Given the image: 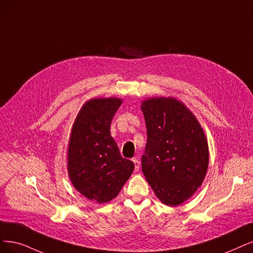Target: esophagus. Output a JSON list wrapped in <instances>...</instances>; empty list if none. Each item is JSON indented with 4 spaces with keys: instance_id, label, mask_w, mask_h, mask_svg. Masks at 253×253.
Masks as SVG:
<instances>
[{
    "instance_id": "esophagus-1",
    "label": "esophagus",
    "mask_w": 253,
    "mask_h": 253,
    "mask_svg": "<svg viewBox=\"0 0 253 253\" xmlns=\"http://www.w3.org/2000/svg\"><path fill=\"white\" fill-rule=\"evenodd\" d=\"M132 162L135 165V171H138L139 170V161L137 160V158H132Z\"/></svg>"
}]
</instances>
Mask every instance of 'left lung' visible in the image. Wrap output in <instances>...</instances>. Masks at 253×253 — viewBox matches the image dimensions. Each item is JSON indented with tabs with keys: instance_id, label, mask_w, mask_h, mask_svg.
Listing matches in <instances>:
<instances>
[{
	"instance_id": "obj_1",
	"label": "left lung",
	"mask_w": 253,
	"mask_h": 253,
	"mask_svg": "<svg viewBox=\"0 0 253 253\" xmlns=\"http://www.w3.org/2000/svg\"><path fill=\"white\" fill-rule=\"evenodd\" d=\"M141 108L147 127L145 178L164 204L177 207L192 197L207 175V136L193 112L176 98H148Z\"/></svg>"
}]
</instances>
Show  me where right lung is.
I'll list each match as a JSON object with an SVG mask.
<instances>
[{
	"label": "right lung",
	"instance_id": "add662e5",
	"mask_svg": "<svg viewBox=\"0 0 253 253\" xmlns=\"http://www.w3.org/2000/svg\"><path fill=\"white\" fill-rule=\"evenodd\" d=\"M122 99L93 98L80 108L72 126L68 145V173L74 188L98 203L116 198L134 169L123 158L110 123Z\"/></svg>",
	"mask_w": 253,
	"mask_h": 253
}]
</instances>
